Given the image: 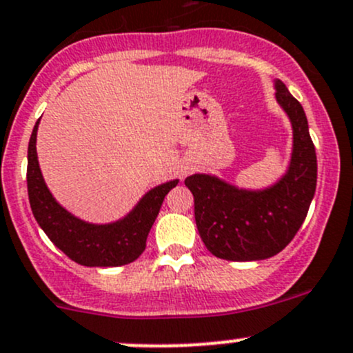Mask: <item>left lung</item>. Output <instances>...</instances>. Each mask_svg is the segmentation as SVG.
<instances>
[{
  "label": "left lung",
  "mask_w": 353,
  "mask_h": 353,
  "mask_svg": "<svg viewBox=\"0 0 353 353\" xmlns=\"http://www.w3.org/2000/svg\"><path fill=\"white\" fill-rule=\"evenodd\" d=\"M276 101L292 127V152L285 174L272 186L243 189L211 174L186 177L194 196L199 236L218 259L264 261L279 254L301 228L316 189V152L306 114L283 81H274Z\"/></svg>",
  "instance_id": "8db88e82"
}]
</instances>
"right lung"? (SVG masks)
I'll return each mask as SVG.
<instances>
[{
  "label": "right lung",
  "instance_id": "add662e5",
  "mask_svg": "<svg viewBox=\"0 0 353 353\" xmlns=\"http://www.w3.org/2000/svg\"><path fill=\"white\" fill-rule=\"evenodd\" d=\"M39 123L40 120L30 137L27 167L28 199L37 223L55 247L81 265L118 267L137 261L145 250L148 232L165 194L177 186L179 179L150 189L121 220L105 225L88 223L59 205L43 181L37 157Z\"/></svg>",
  "mask_w": 353,
  "mask_h": 353
}]
</instances>
